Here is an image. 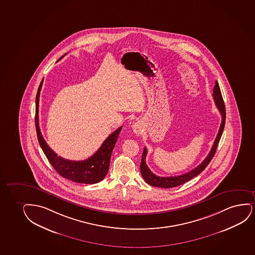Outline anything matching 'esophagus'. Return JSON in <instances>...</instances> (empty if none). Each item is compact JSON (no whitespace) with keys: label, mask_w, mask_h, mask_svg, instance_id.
Returning <instances> with one entry per match:
<instances>
[{"label":"esophagus","mask_w":255,"mask_h":255,"mask_svg":"<svg viewBox=\"0 0 255 255\" xmlns=\"http://www.w3.org/2000/svg\"><path fill=\"white\" fill-rule=\"evenodd\" d=\"M133 132L135 133L136 135H139L142 132L141 126L138 124V123L133 126Z\"/></svg>","instance_id":"obj_1"}]
</instances>
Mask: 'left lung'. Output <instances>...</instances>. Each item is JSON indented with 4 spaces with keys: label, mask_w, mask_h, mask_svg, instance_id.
<instances>
[{
    "label": "left lung",
    "mask_w": 255,
    "mask_h": 255,
    "mask_svg": "<svg viewBox=\"0 0 255 255\" xmlns=\"http://www.w3.org/2000/svg\"><path fill=\"white\" fill-rule=\"evenodd\" d=\"M212 96L215 103H216V108L218 109L220 113H221V116H222V123H221V126H220L219 132L217 133L215 142L213 144L212 148L210 150V153L208 154L206 158L198 166L194 168L192 171H189L185 174L179 175V176H176V177H158V176L153 174L152 171H150L148 166L146 165L145 157L147 154V150L145 147L144 151H143V154H142L141 163H140V173H141L144 180L147 184L152 185V186H154V187H177L178 185H181V184L186 183L187 181L192 179L193 177H197V175L200 174L201 172L207 167V165L210 164V162L211 161L214 155L216 153L217 145H218L220 139H221L222 134H223L226 121L225 105H224L223 96L221 93L219 84H218L217 81H216V85H215L214 90H213Z\"/></svg>",
    "instance_id": "8db88e82"
}]
</instances>
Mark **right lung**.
<instances>
[{"label":"right lung","instance_id":"right-lung-1","mask_svg":"<svg viewBox=\"0 0 255 255\" xmlns=\"http://www.w3.org/2000/svg\"><path fill=\"white\" fill-rule=\"evenodd\" d=\"M64 55V56H65ZM64 56L58 60H60ZM43 79L39 84L38 92L36 95L35 126L37 137L39 145L42 148L50 164H52L58 174L66 179L73 181L80 184H93L99 183L106 177L110 168V158L116 145L120 132L123 126L116 129L107 138L100 148L97 150L91 157L81 161L68 160L55 153L54 151L49 147L45 139L43 138L39 126V94L42 87Z\"/></svg>","mask_w":255,"mask_h":255}]
</instances>
